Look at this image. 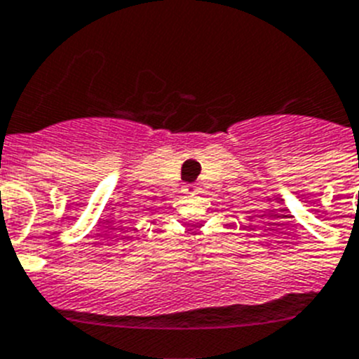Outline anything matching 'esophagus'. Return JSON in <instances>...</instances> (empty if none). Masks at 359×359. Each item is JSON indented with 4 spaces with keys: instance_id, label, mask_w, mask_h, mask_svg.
<instances>
[{
    "instance_id": "obj_1",
    "label": "esophagus",
    "mask_w": 359,
    "mask_h": 359,
    "mask_svg": "<svg viewBox=\"0 0 359 359\" xmlns=\"http://www.w3.org/2000/svg\"><path fill=\"white\" fill-rule=\"evenodd\" d=\"M184 191L189 193V195H197V193H201V186L198 184H186Z\"/></svg>"
}]
</instances>
